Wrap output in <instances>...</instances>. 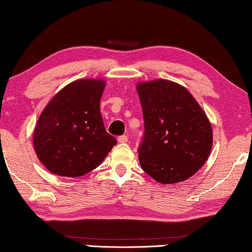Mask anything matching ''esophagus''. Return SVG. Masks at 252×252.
<instances>
[{"label":"esophagus","instance_id":"34e87169","mask_svg":"<svg viewBox=\"0 0 252 252\" xmlns=\"http://www.w3.org/2000/svg\"><path fill=\"white\" fill-rule=\"evenodd\" d=\"M118 141L121 142V144H125V142L127 141V136H126V134H123V136H120V137L118 138Z\"/></svg>","mask_w":252,"mask_h":252}]
</instances>
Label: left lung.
I'll return each mask as SVG.
<instances>
[{"label":"left lung","instance_id":"obj_1","mask_svg":"<svg viewBox=\"0 0 252 252\" xmlns=\"http://www.w3.org/2000/svg\"><path fill=\"white\" fill-rule=\"evenodd\" d=\"M137 90L145 123L138 147L142 170L164 185L189 179L212 150L207 116L192 95L175 82H141Z\"/></svg>","mask_w":252,"mask_h":252}]
</instances>
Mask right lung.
<instances>
[{
  "label": "right lung",
  "mask_w": 252,
  "mask_h": 252,
  "mask_svg": "<svg viewBox=\"0 0 252 252\" xmlns=\"http://www.w3.org/2000/svg\"><path fill=\"white\" fill-rule=\"evenodd\" d=\"M104 87V81L94 79L71 82L40 114L33 131V147L52 173L84 175L99 166L116 145L99 111Z\"/></svg>",
  "instance_id": "right-lung-1"
}]
</instances>
